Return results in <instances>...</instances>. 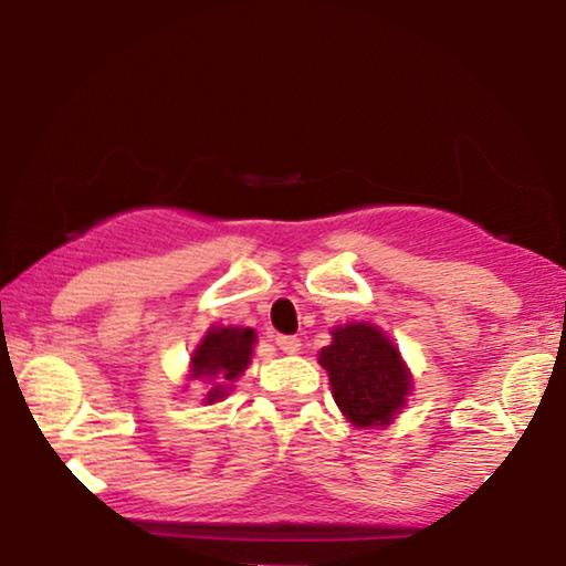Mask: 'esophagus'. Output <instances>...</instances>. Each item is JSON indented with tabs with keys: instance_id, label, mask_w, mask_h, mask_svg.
<instances>
[{
	"instance_id": "obj_1",
	"label": "esophagus",
	"mask_w": 566,
	"mask_h": 566,
	"mask_svg": "<svg viewBox=\"0 0 566 566\" xmlns=\"http://www.w3.org/2000/svg\"><path fill=\"white\" fill-rule=\"evenodd\" d=\"M275 345L281 347L283 353H289V355L301 350V339H298L296 335H277V337H275Z\"/></svg>"
}]
</instances>
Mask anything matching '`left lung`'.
Segmentation results:
<instances>
[{"instance_id":"1","label":"left lung","mask_w":566,"mask_h":566,"mask_svg":"<svg viewBox=\"0 0 566 566\" xmlns=\"http://www.w3.org/2000/svg\"><path fill=\"white\" fill-rule=\"evenodd\" d=\"M319 363L329 374L337 407L358 428L389 424L412 389L399 350L370 324L337 327L332 345L322 347Z\"/></svg>"}]
</instances>
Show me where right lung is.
Returning <instances> with one entry per match:
<instances>
[{
    "label": "right lung",
    "mask_w": 566,
    "mask_h": 566,
    "mask_svg": "<svg viewBox=\"0 0 566 566\" xmlns=\"http://www.w3.org/2000/svg\"><path fill=\"white\" fill-rule=\"evenodd\" d=\"M252 345L254 332L239 327H219L203 337V343L192 353V378H219V384L208 391V401L223 397L227 381H234L247 368Z\"/></svg>",
    "instance_id": "1"
}]
</instances>
